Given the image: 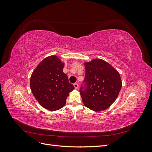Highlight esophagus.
I'll use <instances>...</instances> for the list:
<instances>
[{
	"label": "esophagus",
	"instance_id": "1",
	"mask_svg": "<svg viewBox=\"0 0 152 152\" xmlns=\"http://www.w3.org/2000/svg\"><path fill=\"white\" fill-rule=\"evenodd\" d=\"M73 86H74V87H75V89H78V87H79V85H78V84H77V83H75L74 84H73Z\"/></svg>",
	"mask_w": 152,
	"mask_h": 152
}]
</instances>
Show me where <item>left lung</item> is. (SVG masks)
Masks as SVG:
<instances>
[{
  "label": "left lung",
  "instance_id": "1",
  "mask_svg": "<svg viewBox=\"0 0 152 152\" xmlns=\"http://www.w3.org/2000/svg\"><path fill=\"white\" fill-rule=\"evenodd\" d=\"M86 88L80 90L84 104L94 112L107 109L117 98L122 86L118 72L102 59L84 62Z\"/></svg>",
  "mask_w": 152,
  "mask_h": 152
}]
</instances>
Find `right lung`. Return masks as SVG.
<instances>
[{
    "label": "right lung",
    "instance_id": "add662e5",
    "mask_svg": "<svg viewBox=\"0 0 152 152\" xmlns=\"http://www.w3.org/2000/svg\"><path fill=\"white\" fill-rule=\"evenodd\" d=\"M64 66L60 58L51 55L39 63L30 77V89L35 98L49 111L63 108L69 93L75 89L63 72Z\"/></svg>",
    "mask_w": 152,
    "mask_h": 152
}]
</instances>
